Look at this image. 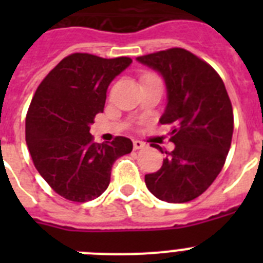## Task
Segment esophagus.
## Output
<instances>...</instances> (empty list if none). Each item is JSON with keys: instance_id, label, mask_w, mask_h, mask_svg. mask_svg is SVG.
I'll return each instance as SVG.
<instances>
[{"instance_id": "1", "label": "esophagus", "mask_w": 263, "mask_h": 263, "mask_svg": "<svg viewBox=\"0 0 263 263\" xmlns=\"http://www.w3.org/2000/svg\"><path fill=\"white\" fill-rule=\"evenodd\" d=\"M133 147L136 148V150H138V148H143V147H146V143L142 142V141H138V139H136V141H133Z\"/></svg>"}]
</instances>
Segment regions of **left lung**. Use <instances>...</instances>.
Masks as SVG:
<instances>
[{"label": "left lung", "mask_w": 263, "mask_h": 263, "mask_svg": "<svg viewBox=\"0 0 263 263\" xmlns=\"http://www.w3.org/2000/svg\"><path fill=\"white\" fill-rule=\"evenodd\" d=\"M137 60L166 83L167 105L159 122L173 125L170 141L175 143L157 173L145 175L146 187L159 200L187 203L200 196L224 166L233 136L231 100L217 72L184 48Z\"/></svg>", "instance_id": "8db88e82"}]
</instances>
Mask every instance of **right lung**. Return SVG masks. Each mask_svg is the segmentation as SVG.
Wrapping results in <instances>:
<instances>
[{
    "label": "right lung",
    "mask_w": 263,
    "mask_h": 263,
    "mask_svg": "<svg viewBox=\"0 0 263 263\" xmlns=\"http://www.w3.org/2000/svg\"><path fill=\"white\" fill-rule=\"evenodd\" d=\"M130 63L126 57L72 53L43 79L32 97L27 147L42 178L67 200L99 197L110 183L116 159L133 150L126 137L96 143L89 133L97 113H103L109 84Z\"/></svg>",
    "instance_id": "obj_1"
}]
</instances>
